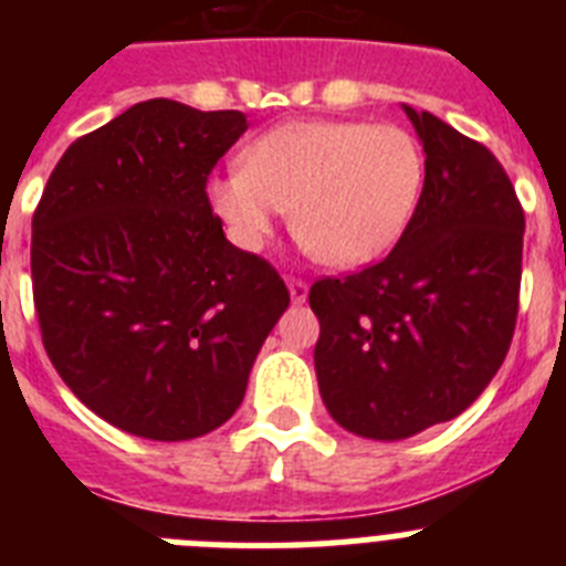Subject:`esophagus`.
<instances>
[{
    "mask_svg": "<svg viewBox=\"0 0 566 566\" xmlns=\"http://www.w3.org/2000/svg\"><path fill=\"white\" fill-rule=\"evenodd\" d=\"M289 294H292V303H306L308 297V283L303 277H286Z\"/></svg>",
    "mask_w": 566,
    "mask_h": 566,
    "instance_id": "obj_1",
    "label": "esophagus"
}]
</instances>
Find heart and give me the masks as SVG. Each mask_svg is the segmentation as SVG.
Instances as JSON below:
<instances>
[{"label":"heart","instance_id":"b5f03b06","mask_svg":"<svg viewBox=\"0 0 566 566\" xmlns=\"http://www.w3.org/2000/svg\"><path fill=\"white\" fill-rule=\"evenodd\" d=\"M424 184L408 129L368 122H292L258 135L240 169L209 181V203L240 247L260 249L283 209L328 266H363L394 247Z\"/></svg>","mask_w":566,"mask_h":566}]
</instances>
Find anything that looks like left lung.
<instances>
[{
  "label": "left lung",
  "mask_w": 566,
  "mask_h": 566,
  "mask_svg": "<svg viewBox=\"0 0 566 566\" xmlns=\"http://www.w3.org/2000/svg\"><path fill=\"white\" fill-rule=\"evenodd\" d=\"M424 187L397 247L374 266L323 277L319 397L365 439H408L459 417L507 357L522 286L524 209L484 144L405 107Z\"/></svg>",
  "instance_id": "left-lung-1"
}]
</instances>
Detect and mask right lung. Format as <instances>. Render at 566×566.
Segmentation results:
<instances>
[{
    "label": "right lung",
    "instance_id": "1",
    "mask_svg": "<svg viewBox=\"0 0 566 566\" xmlns=\"http://www.w3.org/2000/svg\"><path fill=\"white\" fill-rule=\"evenodd\" d=\"M247 127L238 109L135 104L70 144L33 212L44 352L90 411L133 437L221 428L289 306L277 269L229 243L207 195Z\"/></svg>",
    "mask_w": 566,
    "mask_h": 566
}]
</instances>
